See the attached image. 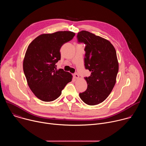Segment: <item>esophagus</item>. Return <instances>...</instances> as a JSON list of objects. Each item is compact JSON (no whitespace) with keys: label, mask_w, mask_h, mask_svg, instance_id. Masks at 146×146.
Listing matches in <instances>:
<instances>
[{"label":"esophagus","mask_w":146,"mask_h":146,"mask_svg":"<svg viewBox=\"0 0 146 146\" xmlns=\"http://www.w3.org/2000/svg\"><path fill=\"white\" fill-rule=\"evenodd\" d=\"M73 76H74V77L75 79H78L79 76H78V74L77 73H74V74H73Z\"/></svg>","instance_id":"esophagus-1"}]
</instances>
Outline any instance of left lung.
<instances>
[{
  "mask_svg": "<svg viewBox=\"0 0 146 146\" xmlns=\"http://www.w3.org/2000/svg\"><path fill=\"white\" fill-rule=\"evenodd\" d=\"M77 37L79 43L86 45L84 65L91 72L90 76L84 78L87 90L79 95L87 105H96L109 96L116 82L118 72L116 51L109 40L88 31L78 32Z\"/></svg>",
  "mask_w": 146,
  "mask_h": 146,
  "instance_id": "1",
  "label": "left lung"
}]
</instances>
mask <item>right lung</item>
<instances>
[{
	"label": "right lung",
	"instance_id": "right-lung-1",
	"mask_svg": "<svg viewBox=\"0 0 146 146\" xmlns=\"http://www.w3.org/2000/svg\"><path fill=\"white\" fill-rule=\"evenodd\" d=\"M74 35L70 31L42 34L28 47L23 61L24 72L28 86L39 99L55 100L72 81V75L62 69L57 70L55 64L60 59V47Z\"/></svg>",
	"mask_w": 146,
	"mask_h": 146
}]
</instances>
